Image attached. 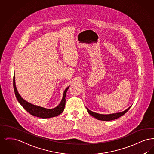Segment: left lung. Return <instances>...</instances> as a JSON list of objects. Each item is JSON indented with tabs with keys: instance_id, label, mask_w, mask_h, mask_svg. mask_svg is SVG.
Masks as SVG:
<instances>
[{
	"instance_id": "1",
	"label": "left lung",
	"mask_w": 154,
	"mask_h": 154,
	"mask_svg": "<svg viewBox=\"0 0 154 154\" xmlns=\"http://www.w3.org/2000/svg\"><path fill=\"white\" fill-rule=\"evenodd\" d=\"M131 107H129L128 109L126 110H125L122 112H117V113H114V114H100L98 113H96L94 112H92V111L89 110L87 108V110L88 111V113L91 115L92 117L95 118L98 120H101V121H112L116 119H117L119 117L122 116L124 115L130 109Z\"/></svg>"
}]
</instances>
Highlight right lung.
<instances>
[{
  "instance_id": "1",
  "label": "right lung",
  "mask_w": 154,
  "mask_h": 154,
  "mask_svg": "<svg viewBox=\"0 0 154 154\" xmlns=\"http://www.w3.org/2000/svg\"><path fill=\"white\" fill-rule=\"evenodd\" d=\"M13 87H14L15 96L18 102L20 103V104L22 106L25 110H26L31 115L36 116L37 117L42 118H49L56 117L59 114H60L63 111L65 107V102H66L65 97H66V92L70 86L67 87L66 89L65 90L62 99L58 106L55 107L54 109H48L44 107L37 106L36 105H33L25 100L19 94L17 89V87L15 86V75L13 77Z\"/></svg>"
}]
</instances>
